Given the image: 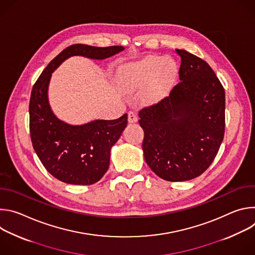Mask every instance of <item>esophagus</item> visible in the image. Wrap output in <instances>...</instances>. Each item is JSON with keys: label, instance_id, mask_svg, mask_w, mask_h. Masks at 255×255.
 <instances>
[{"label": "esophagus", "instance_id": "34e87169", "mask_svg": "<svg viewBox=\"0 0 255 255\" xmlns=\"http://www.w3.org/2000/svg\"><path fill=\"white\" fill-rule=\"evenodd\" d=\"M137 115H136V113L135 112H133V111H129L128 112V121H129V123H135V122H137Z\"/></svg>", "mask_w": 255, "mask_h": 255}]
</instances>
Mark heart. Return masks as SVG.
<instances>
[{
    "label": "heart",
    "instance_id": "b5f03b06",
    "mask_svg": "<svg viewBox=\"0 0 255 255\" xmlns=\"http://www.w3.org/2000/svg\"><path fill=\"white\" fill-rule=\"evenodd\" d=\"M176 72V65L170 57L161 58L150 55L141 60L123 65L119 77L122 85L129 90H137L145 85V99L154 101L172 83Z\"/></svg>",
    "mask_w": 255,
    "mask_h": 255
}]
</instances>
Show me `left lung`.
Instances as JSON below:
<instances>
[{"mask_svg":"<svg viewBox=\"0 0 255 255\" xmlns=\"http://www.w3.org/2000/svg\"><path fill=\"white\" fill-rule=\"evenodd\" d=\"M180 83L169 96L139 111L144 158L168 181L201 175L213 162L225 132V91L211 66L183 49Z\"/></svg>","mask_w":255,"mask_h":255,"instance_id":"left-lung-1","label":"left lung"}]
</instances>
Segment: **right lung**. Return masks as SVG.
<instances>
[{
  "label": "right lung",
  "instance_id": "obj_1",
  "mask_svg": "<svg viewBox=\"0 0 255 255\" xmlns=\"http://www.w3.org/2000/svg\"><path fill=\"white\" fill-rule=\"evenodd\" d=\"M122 50L123 46L70 45L48 63L32 88L29 128L33 148L46 170L65 184L88 186L99 181L110 164L111 147L128 121L127 114L116 120H95L80 126L57 119L47 97L51 74L70 56L105 59Z\"/></svg>",
  "mask_w": 255,
  "mask_h": 255
}]
</instances>
